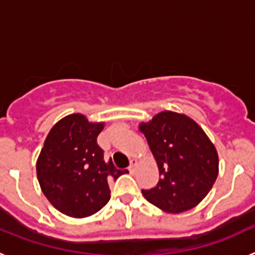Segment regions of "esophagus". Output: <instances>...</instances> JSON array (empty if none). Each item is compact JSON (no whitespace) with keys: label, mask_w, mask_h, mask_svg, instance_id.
<instances>
[{"label":"esophagus","mask_w":255,"mask_h":255,"mask_svg":"<svg viewBox=\"0 0 255 255\" xmlns=\"http://www.w3.org/2000/svg\"><path fill=\"white\" fill-rule=\"evenodd\" d=\"M136 166H138V161H136V159H131L129 166V172L134 173L135 170H136Z\"/></svg>","instance_id":"34e87169"}]
</instances>
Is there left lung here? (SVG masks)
<instances>
[{
  "label": "left lung",
  "mask_w": 255,
  "mask_h": 255,
  "mask_svg": "<svg viewBox=\"0 0 255 255\" xmlns=\"http://www.w3.org/2000/svg\"><path fill=\"white\" fill-rule=\"evenodd\" d=\"M159 171L144 198L168 213L188 211L206 198L218 176V154L203 129L185 115L163 111L139 126Z\"/></svg>",
  "instance_id": "8db88e82"
}]
</instances>
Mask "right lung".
Instances as JSON below:
<instances>
[{
	"label": "right lung",
	"instance_id": "add662e5",
	"mask_svg": "<svg viewBox=\"0 0 255 255\" xmlns=\"http://www.w3.org/2000/svg\"><path fill=\"white\" fill-rule=\"evenodd\" d=\"M103 125L80 114L69 115L52 128L38 157L40 189L52 206L70 217H88L102 209L111 198L108 180L128 171L105 161L97 144Z\"/></svg>",
	"mask_w": 255,
	"mask_h": 255
}]
</instances>
